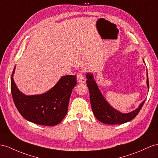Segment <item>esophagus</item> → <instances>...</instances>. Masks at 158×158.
Returning a JSON list of instances; mask_svg holds the SVG:
<instances>
[{
  "label": "esophagus",
  "mask_w": 158,
  "mask_h": 158,
  "mask_svg": "<svg viewBox=\"0 0 158 158\" xmlns=\"http://www.w3.org/2000/svg\"><path fill=\"white\" fill-rule=\"evenodd\" d=\"M77 81L78 83H85L86 81L85 79L84 78L83 75L82 74V73H77Z\"/></svg>",
  "instance_id": "obj_1"
}]
</instances>
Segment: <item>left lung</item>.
<instances>
[{"instance_id": "left-lung-1", "label": "left lung", "mask_w": 158, "mask_h": 158, "mask_svg": "<svg viewBox=\"0 0 158 158\" xmlns=\"http://www.w3.org/2000/svg\"><path fill=\"white\" fill-rule=\"evenodd\" d=\"M144 62V61H143ZM87 84L90 95V102L91 108L95 118L102 123L110 125L122 124L132 120L138 114L140 110L145 103L144 100L138 108L128 114H122L115 109L113 108L103 98L99 89L98 85L94 81L93 74L86 75ZM147 86L149 89V80L147 73Z\"/></svg>"}]
</instances>
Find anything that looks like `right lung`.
Returning <instances> with one entry per match:
<instances>
[{"instance_id": "right-lung-1", "label": "right lung", "mask_w": 158, "mask_h": 158, "mask_svg": "<svg viewBox=\"0 0 158 158\" xmlns=\"http://www.w3.org/2000/svg\"><path fill=\"white\" fill-rule=\"evenodd\" d=\"M10 89L16 107L24 118L35 124L52 126L59 123L68 110L73 89L76 85L75 75L63 76L49 91L40 95H26L16 85L13 74Z\"/></svg>"}]
</instances>
